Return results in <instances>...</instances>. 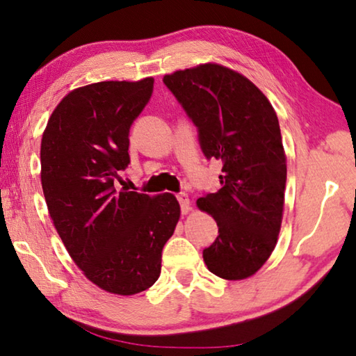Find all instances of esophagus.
<instances>
[{
  "label": "esophagus",
  "mask_w": 356,
  "mask_h": 356,
  "mask_svg": "<svg viewBox=\"0 0 356 356\" xmlns=\"http://www.w3.org/2000/svg\"><path fill=\"white\" fill-rule=\"evenodd\" d=\"M177 199L179 202V207H181V213L188 214L191 211V203H189V199H188V194H184V192H179V194H177Z\"/></svg>",
  "instance_id": "obj_1"
}]
</instances>
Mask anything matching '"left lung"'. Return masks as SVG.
Returning <instances> with one entry per match:
<instances>
[{
	"mask_svg": "<svg viewBox=\"0 0 356 356\" xmlns=\"http://www.w3.org/2000/svg\"><path fill=\"white\" fill-rule=\"evenodd\" d=\"M162 81L197 127L202 153L222 162V188L197 200L219 227L203 260L229 281L252 276L271 255L282 222L287 165L275 108L252 81L219 64Z\"/></svg>",
	"mask_w": 356,
	"mask_h": 356,
	"instance_id": "8db88e82",
	"label": "left lung"
}]
</instances>
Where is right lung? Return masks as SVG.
Wrapping results in <instances>:
<instances>
[{"label":"right lung","instance_id":"add662e5","mask_svg":"<svg viewBox=\"0 0 356 356\" xmlns=\"http://www.w3.org/2000/svg\"><path fill=\"white\" fill-rule=\"evenodd\" d=\"M153 79L99 81L51 113L40 143V181L69 255L97 287L116 295L149 289L179 219L172 194L118 191L129 165V131L153 95Z\"/></svg>","mask_w":356,"mask_h":356}]
</instances>
